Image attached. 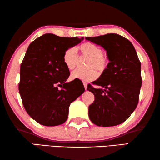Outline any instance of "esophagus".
I'll use <instances>...</instances> for the list:
<instances>
[{"mask_svg": "<svg viewBox=\"0 0 160 160\" xmlns=\"http://www.w3.org/2000/svg\"><path fill=\"white\" fill-rule=\"evenodd\" d=\"M83 84H84V88H85V89H86L87 90V84L86 82H84L83 83Z\"/></svg>", "mask_w": 160, "mask_h": 160, "instance_id": "34e87169", "label": "esophagus"}]
</instances>
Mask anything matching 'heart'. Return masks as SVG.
<instances>
[{
	"label": "heart",
	"mask_w": 160,
	"mask_h": 160,
	"mask_svg": "<svg viewBox=\"0 0 160 160\" xmlns=\"http://www.w3.org/2000/svg\"><path fill=\"white\" fill-rule=\"evenodd\" d=\"M82 56L89 58L87 62V68L88 71L76 70L71 75L72 80L78 79L82 82H91L98 77V73L94 70H97L100 73H103L108 68V59L102 54V50L100 47L92 43L86 42L78 47ZM63 62L68 70H73L77 65L78 55L73 48L65 50L62 56ZM93 68V69H91Z\"/></svg>",
	"instance_id": "heart-1"
}]
</instances>
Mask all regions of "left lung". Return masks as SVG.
<instances>
[{
  "label": "left lung",
  "mask_w": 160,
  "mask_h": 160,
  "mask_svg": "<svg viewBox=\"0 0 160 160\" xmlns=\"http://www.w3.org/2000/svg\"><path fill=\"white\" fill-rule=\"evenodd\" d=\"M85 39L100 45L109 60L107 69L87 90L95 95L89 106V117L98 126L111 127L122 124L136 108L142 84L141 62L132 43L116 33Z\"/></svg>",
  "instance_id": "8db88e82"
}]
</instances>
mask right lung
Listing matches in <instances>:
<instances>
[{"instance_id": "obj_1", "label": "right lung", "mask_w": 160, "mask_h": 160, "mask_svg": "<svg viewBox=\"0 0 160 160\" xmlns=\"http://www.w3.org/2000/svg\"><path fill=\"white\" fill-rule=\"evenodd\" d=\"M83 40L84 37L46 33L28 47L20 66L19 91L26 111L38 123L44 126L64 123L70 105L84 92L79 81L66 82L70 72L62 60L65 50Z\"/></svg>"}]
</instances>
